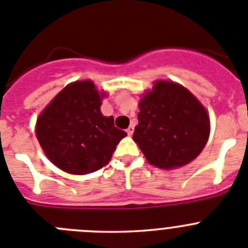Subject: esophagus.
Wrapping results in <instances>:
<instances>
[{
	"mask_svg": "<svg viewBox=\"0 0 248 248\" xmlns=\"http://www.w3.org/2000/svg\"><path fill=\"white\" fill-rule=\"evenodd\" d=\"M126 133H128L129 135L133 134V133H134V126H133V125H129L128 129H126Z\"/></svg>",
	"mask_w": 248,
	"mask_h": 248,
	"instance_id": "1",
	"label": "esophagus"
}]
</instances>
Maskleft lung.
I'll return each instance as SVG.
<instances>
[{"mask_svg":"<svg viewBox=\"0 0 248 248\" xmlns=\"http://www.w3.org/2000/svg\"><path fill=\"white\" fill-rule=\"evenodd\" d=\"M133 139L146 160L161 169L189 164L207 143L206 109L181 85L159 80L139 103Z\"/></svg>","mask_w":248,"mask_h":248,"instance_id":"left-lung-1","label":"left lung"}]
</instances>
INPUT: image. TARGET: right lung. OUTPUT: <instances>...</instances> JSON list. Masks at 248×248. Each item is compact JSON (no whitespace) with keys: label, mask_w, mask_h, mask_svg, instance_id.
<instances>
[{"label":"right lung","mask_w":248,"mask_h":248,"mask_svg":"<svg viewBox=\"0 0 248 248\" xmlns=\"http://www.w3.org/2000/svg\"><path fill=\"white\" fill-rule=\"evenodd\" d=\"M102 95L91 80L67 85L37 120L36 134L45 154L63 171L84 175L109 163L124 130L100 111Z\"/></svg>","instance_id":"1"}]
</instances>
